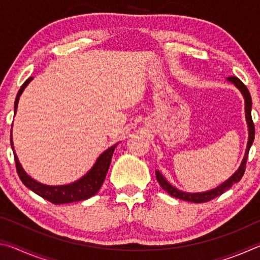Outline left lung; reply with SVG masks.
I'll use <instances>...</instances> for the list:
<instances>
[{"instance_id":"obj_1","label":"left lung","mask_w":260,"mask_h":260,"mask_svg":"<svg viewBox=\"0 0 260 260\" xmlns=\"http://www.w3.org/2000/svg\"><path fill=\"white\" fill-rule=\"evenodd\" d=\"M228 80L231 82L234 83V85L239 88L241 90V93L244 96V101H245V118H246V122H248V127H249V141H248V146H246V150H245V155L243 160H242L241 165L239 167V170L232 175V177L227 180V181L223 182L222 184H220L219 187L212 189V190L205 191V192H195V193H189V192H184L181 190H178L177 188H174L173 186L166 181L165 178L162 177L160 172L156 171V178L157 181L159 182L161 188L164 189L165 191L170 193L171 196L175 197V199L182 200V201H188V202H192V203H205V202H209L211 200L215 199L220 195H222L223 192L228 190L233 184L239 182L240 180L243 177V174L245 172V166H246V159H248V155H249V150L251 148L253 140H254V125L252 121V117H251V96H250V93L248 90V88L242 82L239 78L236 77H230Z\"/></svg>"}]
</instances>
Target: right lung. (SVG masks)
I'll return each mask as SVG.
<instances>
[{"instance_id": "add662e5", "label": "right lung", "mask_w": 260, "mask_h": 260, "mask_svg": "<svg viewBox=\"0 0 260 260\" xmlns=\"http://www.w3.org/2000/svg\"><path fill=\"white\" fill-rule=\"evenodd\" d=\"M32 79L33 78L30 77L23 83V86L20 87L18 94L16 96L15 114L17 111V107H18V101L20 95L25 89V87L28 85ZM12 146H14V144H12L11 138V147ZM116 147L117 144H114L111 148H109L108 150H105L102 155L98 158L93 169H91L85 177H82L80 180H78V181L73 183L65 184V186H46V184L35 181V180L30 178L29 175L26 174V172L23 170L18 158L16 156L14 147H12V150H14L17 173H18L21 182H23L26 187L29 188L30 190L34 191L35 193H38L39 196H41L42 199L49 201L52 204H67L72 203V202H79L89 199V197L94 196L95 193L100 190L101 186H102L104 182L105 177H107L110 162H111V158Z\"/></svg>"}]
</instances>
